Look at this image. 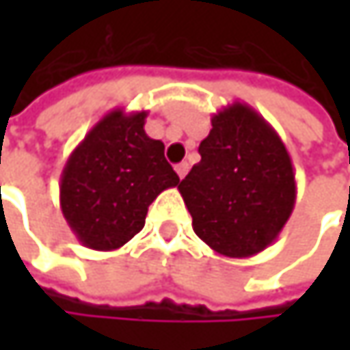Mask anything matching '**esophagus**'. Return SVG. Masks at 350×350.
<instances>
[{"mask_svg": "<svg viewBox=\"0 0 350 350\" xmlns=\"http://www.w3.org/2000/svg\"><path fill=\"white\" fill-rule=\"evenodd\" d=\"M176 174L180 176V178H184V176L188 174V164H186V162L176 164Z\"/></svg>", "mask_w": 350, "mask_h": 350, "instance_id": "1", "label": "esophagus"}]
</instances>
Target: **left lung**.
Returning a JSON list of instances; mask_svg holds the SVG:
<instances>
[{"instance_id": "8db88e82", "label": "left lung", "mask_w": 350, "mask_h": 350, "mask_svg": "<svg viewBox=\"0 0 350 350\" xmlns=\"http://www.w3.org/2000/svg\"><path fill=\"white\" fill-rule=\"evenodd\" d=\"M200 162L178 190L194 233L225 257H251L273 243L296 204L290 154L275 129L245 103L217 111Z\"/></svg>"}]
</instances>
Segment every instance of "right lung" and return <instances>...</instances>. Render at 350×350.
I'll return each instance as SVG.
<instances>
[{"mask_svg": "<svg viewBox=\"0 0 350 350\" xmlns=\"http://www.w3.org/2000/svg\"><path fill=\"white\" fill-rule=\"evenodd\" d=\"M146 117L148 111H109L66 160L60 208L89 249L113 251L133 239L156 196L180 182L164 144L146 133Z\"/></svg>", "mask_w": 350, "mask_h": 350, "instance_id": "1", "label": "right lung"}]
</instances>
